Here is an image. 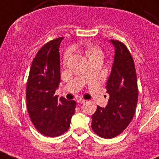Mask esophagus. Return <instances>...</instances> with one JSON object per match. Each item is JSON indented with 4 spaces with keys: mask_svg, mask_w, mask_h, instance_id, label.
I'll return each mask as SVG.
<instances>
[{
    "mask_svg": "<svg viewBox=\"0 0 159 159\" xmlns=\"http://www.w3.org/2000/svg\"><path fill=\"white\" fill-rule=\"evenodd\" d=\"M77 102L78 103V104H83V103H85V100L84 99H81V98H80V99H78V101H77Z\"/></svg>",
    "mask_w": 159,
    "mask_h": 159,
    "instance_id": "obj_1",
    "label": "esophagus"
}]
</instances>
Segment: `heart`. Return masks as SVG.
<instances>
[{"mask_svg": "<svg viewBox=\"0 0 159 159\" xmlns=\"http://www.w3.org/2000/svg\"><path fill=\"white\" fill-rule=\"evenodd\" d=\"M85 55L89 58H97V57H103V51L98 44L94 42H88L84 46ZM70 53L67 51L64 55L63 62H66L69 58Z\"/></svg>", "mask_w": 159, "mask_h": 159, "instance_id": "obj_1", "label": "heart"}]
</instances>
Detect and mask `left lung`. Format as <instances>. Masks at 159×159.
I'll list each match as a JSON object with an SVG mask.
<instances>
[{"label":"left lung","mask_w":159,"mask_h":159,"mask_svg":"<svg viewBox=\"0 0 159 159\" xmlns=\"http://www.w3.org/2000/svg\"><path fill=\"white\" fill-rule=\"evenodd\" d=\"M115 57L106 89L109 101L105 108L97 106L92 116V129L97 135L111 139L123 132L135 115L138 85L135 62L124 43L111 39Z\"/></svg>","instance_id":"1"}]
</instances>
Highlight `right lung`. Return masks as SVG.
Returning <instances> with one entry per match:
<instances>
[{
    "mask_svg": "<svg viewBox=\"0 0 159 159\" xmlns=\"http://www.w3.org/2000/svg\"><path fill=\"white\" fill-rule=\"evenodd\" d=\"M63 37L44 44L34 58L26 87L28 114L37 131L56 137L69 129L76 102L55 95L60 82L59 45Z\"/></svg>",
    "mask_w": 159,
    "mask_h": 159,
    "instance_id": "right-lung-1",
    "label": "right lung"
}]
</instances>
